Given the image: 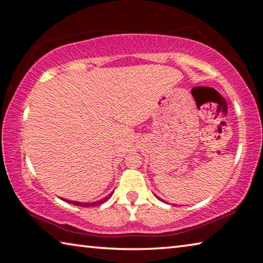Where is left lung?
Segmentation results:
<instances>
[{"label":"left lung","instance_id":"left-lung-1","mask_svg":"<svg viewBox=\"0 0 263 263\" xmlns=\"http://www.w3.org/2000/svg\"><path fill=\"white\" fill-rule=\"evenodd\" d=\"M158 199H159V198H158Z\"/></svg>","mask_w":263,"mask_h":263}]
</instances>
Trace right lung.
I'll use <instances>...</instances> for the list:
<instances>
[{
    "mask_svg": "<svg viewBox=\"0 0 263 263\" xmlns=\"http://www.w3.org/2000/svg\"><path fill=\"white\" fill-rule=\"evenodd\" d=\"M112 194H114V192H111V193H110L109 195H107V197L103 198V199H101V200H98V201H95V202H78V201H71V200H68V199H63V200H64V201H66V202H70V203H72V205H76V206H81V207H91V206L101 205V203L105 202L106 200H109V199L112 197Z\"/></svg>",
    "mask_w": 263,
    "mask_h": 263,
    "instance_id": "right-lung-1",
    "label": "right lung"
}]
</instances>
